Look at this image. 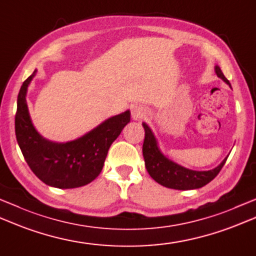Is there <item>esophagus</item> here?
<instances>
[{
    "label": "esophagus",
    "instance_id": "1",
    "mask_svg": "<svg viewBox=\"0 0 256 256\" xmlns=\"http://www.w3.org/2000/svg\"><path fill=\"white\" fill-rule=\"evenodd\" d=\"M131 112H132V118L134 120H141L146 116L148 114L146 108L140 106V105H133L131 108Z\"/></svg>",
    "mask_w": 256,
    "mask_h": 256
}]
</instances>
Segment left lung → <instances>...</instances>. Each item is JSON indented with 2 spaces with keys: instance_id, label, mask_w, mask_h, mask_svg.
Instances as JSON below:
<instances>
[{
  "instance_id": "1",
  "label": "left lung",
  "mask_w": 256,
  "mask_h": 256,
  "mask_svg": "<svg viewBox=\"0 0 256 256\" xmlns=\"http://www.w3.org/2000/svg\"><path fill=\"white\" fill-rule=\"evenodd\" d=\"M215 73L220 78L230 84L228 80L224 76L218 65L215 66ZM145 131V138L143 143V158L145 161V168H146L151 178L158 184L165 188L174 190H194L200 188L210 183L212 180L221 171L223 165L226 162L228 158H225L222 163L210 171H193L181 165L176 164L168 158L160 150L158 141L155 138L152 130L148 128L146 123H143Z\"/></svg>"
}]
</instances>
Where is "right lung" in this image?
I'll return each mask as SVG.
<instances>
[{
    "label": "right lung",
    "mask_w": 256,
    "mask_h": 256,
    "mask_svg": "<svg viewBox=\"0 0 256 256\" xmlns=\"http://www.w3.org/2000/svg\"><path fill=\"white\" fill-rule=\"evenodd\" d=\"M35 74L36 70L23 82L18 95L15 135L18 146L30 168L43 183L58 188L84 186L101 173L108 148L130 122L131 112L108 118L74 141L51 142L35 130L25 98Z\"/></svg>",
    "instance_id": "1"
}]
</instances>
